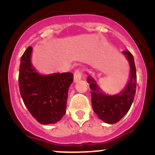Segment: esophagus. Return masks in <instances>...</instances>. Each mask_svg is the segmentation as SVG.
I'll list each match as a JSON object with an SVG mask.
<instances>
[{
    "label": "esophagus",
    "mask_w": 155,
    "mask_h": 155,
    "mask_svg": "<svg viewBox=\"0 0 155 155\" xmlns=\"http://www.w3.org/2000/svg\"><path fill=\"white\" fill-rule=\"evenodd\" d=\"M82 77V71L81 70L78 69L74 71V80L75 82H77L78 81L80 80Z\"/></svg>",
    "instance_id": "esophagus-1"
}]
</instances>
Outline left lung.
I'll return each instance as SVG.
<instances>
[{
    "label": "left lung",
    "mask_w": 155,
    "mask_h": 155,
    "mask_svg": "<svg viewBox=\"0 0 155 155\" xmlns=\"http://www.w3.org/2000/svg\"><path fill=\"white\" fill-rule=\"evenodd\" d=\"M130 65V78L124 91L120 94L109 95L102 92L90 77L87 81L90 84L91 94V104L94 113L102 121L109 124H116L126 115L134 101L137 87V72L132 53L124 50Z\"/></svg>",
    "instance_id": "1"
}]
</instances>
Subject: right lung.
<instances>
[{
	"instance_id": "add662e5",
	"label": "right lung",
	"mask_w": 155,
	"mask_h": 155,
	"mask_svg": "<svg viewBox=\"0 0 155 155\" xmlns=\"http://www.w3.org/2000/svg\"><path fill=\"white\" fill-rule=\"evenodd\" d=\"M28 46L21 57L18 85L21 98L31 116L42 124H55L66 113L68 88L74 74L70 72L41 75L35 71Z\"/></svg>"
}]
</instances>
